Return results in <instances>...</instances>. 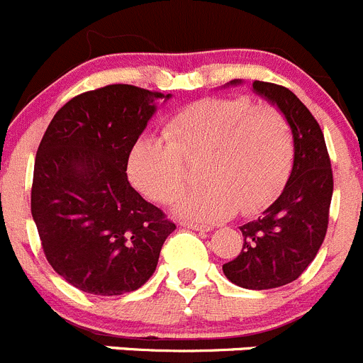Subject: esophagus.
Returning a JSON list of instances; mask_svg holds the SVG:
<instances>
[{
  "label": "esophagus",
  "mask_w": 363,
  "mask_h": 363,
  "mask_svg": "<svg viewBox=\"0 0 363 363\" xmlns=\"http://www.w3.org/2000/svg\"><path fill=\"white\" fill-rule=\"evenodd\" d=\"M182 228L186 229H191V231H201V233H209L213 228L209 225H201V223H193V222H181Z\"/></svg>",
  "instance_id": "34e87169"
}]
</instances>
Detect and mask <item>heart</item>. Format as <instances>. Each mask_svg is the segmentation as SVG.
I'll return each instance as SVG.
<instances>
[{
  "label": "heart",
  "instance_id": "obj_1",
  "mask_svg": "<svg viewBox=\"0 0 363 363\" xmlns=\"http://www.w3.org/2000/svg\"><path fill=\"white\" fill-rule=\"evenodd\" d=\"M166 140L141 135L128 155L132 184L150 201L166 204L184 188L186 162L204 161V188L175 201L182 218L213 223L236 211L265 209L289 179L294 134L276 107H254L247 98H204L166 125Z\"/></svg>",
  "mask_w": 363,
  "mask_h": 363
}]
</instances>
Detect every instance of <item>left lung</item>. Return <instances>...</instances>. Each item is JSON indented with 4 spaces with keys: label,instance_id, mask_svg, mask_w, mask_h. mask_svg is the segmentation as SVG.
<instances>
[{
    "label": "left lung",
    "instance_id": "1",
    "mask_svg": "<svg viewBox=\"0 0 363 363\" xmlns=\"http://www.w3.org/2000/svg\"><path fill=\"white\" fill-rule=\"evenodd\" d=\"M231 80L228 86H238ZM252 89L276 105L292 127L294 164L279 197L243 223V247L222 267L231 283L269 290L296 281L319 252L328 231L333 172L319 123L290 89L254 80Z\"/></svg>",
    "mask_w": 363,
    "mask_h": 363
}]
</instances>
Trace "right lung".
<instances>
[{"instance_id":"add662e5","label":"right lung","mask_w":363,"mask_h":363,"mask_svg":"<svg viewBox=\"0 0 363 363\" xmlns=\"http://www.w3.org/2000/svg\"><path fill=\"white\" fill-rule=\"evenodd\" d=\"M170 94L113 84L57 111L35 155L32 216L50 265L74 289L121 296L143 286L175 223L127 179L132 147Z\"/></svg>"}]
</instances>
